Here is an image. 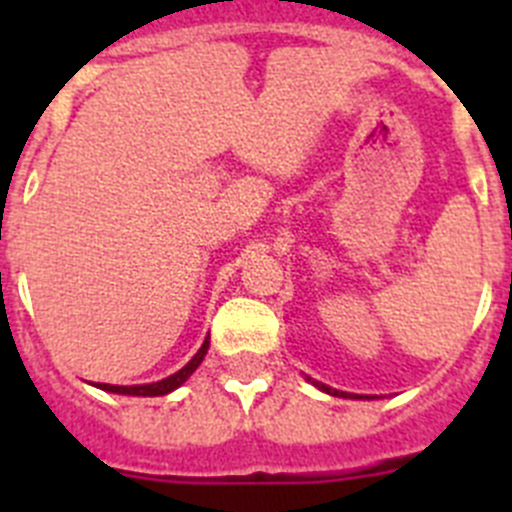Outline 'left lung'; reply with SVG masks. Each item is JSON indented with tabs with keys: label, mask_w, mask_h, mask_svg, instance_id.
<instances>
[{
	"label": "left lung",
	"mask_w": 512,
	"mask_h": 512,
	"mask_svg": "<svg viewBox=\"0 0 512 512\" xmlns=\"http://www.w3.org/2000/svg\"><path fill=\"white\" fill-rule=\"evenodd\" d=\"M307 382L310 384H315V387H318V390H323V392H328V395H333V397H351V400H369V395H351V392H338V390H333V387H328V384H323V382H315V379H310L307 377Z\"/></svg>",
	"instance_id": "left-lung-1"
}]
</instances>
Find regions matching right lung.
<instances>
[{
    "label": "right lung",
    "mask_w": 512,
    "mask_h": 512,
    "mask_svg": "<svg viewBox=\"0 0 512 512\" xmlns=\"http://www.w3.org/2000/svg\"><path fill=\"white\" fill-rule=\"evenodd\" d=\"M207 348H210V336L205 338V343L200 346V351L189 359L187 366H182L179 372L171 374V377L166 379H158V382H151V384H133V387H122V384H94V387H99V390L104 392H115V395H133V397H161V395H169V392L179 390L184 382H187L189 377L194 374V369L202 364V359H205Z\"/></svg>",
    "instance_id": "obj_1"
}]
</instances>
